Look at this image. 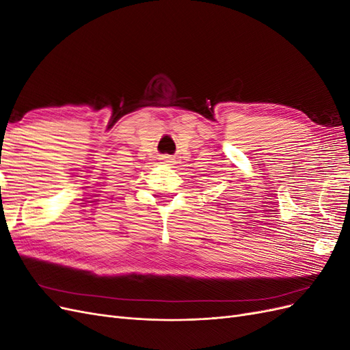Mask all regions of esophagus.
Masks as SVG:
<instances>
[{"label": "esophagus", "mask_w": 350, "mask_h": 350, "mask_svg": "<svg viewBox=\"0 0 350 350\" xmlns=\"http://www.w3.org/2000/svg\"><path fill=\"white\" fill-rule=\"evenodd\" d=\"M174 159L171 156H162V162L166 163V165H171Z\"/></svg>", "instance_id": "obj_1"}]
</instances>
